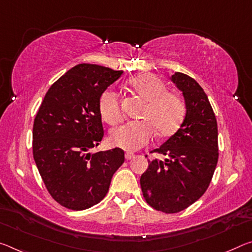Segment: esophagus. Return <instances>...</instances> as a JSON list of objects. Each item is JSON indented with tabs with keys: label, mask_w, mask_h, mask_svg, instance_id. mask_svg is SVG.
<instances>
[{
	"label": "esophagus",
	"mask_w": 252,
	"mask_h": 252,
	"mask_svg": "<svg viewBox=\"0 0 252 252\" xmlns=\"http://www.w3.org/2000/svg\"><path fill=\"white\" fill-rule=\"evenodd\" d=\"M134 157V154L133 153H130V151H127L126 153V160H130V159H132Z\"/></svg>",
	"instance_id": "esophagus-1"
}]
</instances>
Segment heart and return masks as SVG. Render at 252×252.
<instances>
[{
	"label": "heart",
	"mask_w": 252,
	"mask_h": 252,
	"mask_svg": "<svg viewBox=\"0 0 252 252\" xmlns=\"http://www.w3.org/2000/svg\"><path fill=\"white\" fill-rule=\"evenodd\" d=\"M131 91L145 103L140 121L127 122L115 129L111 140L115 146L133 151L146 146L154 137V130L159 137H166L177 129L185 115V103L175 92L167 91L161 79L151 74H141L129 81ZM102 119L110 126L122 121L121 98L114 91H105L99 97Z\"/></svg>",
	"instance_id": "1"
}]
</instances>
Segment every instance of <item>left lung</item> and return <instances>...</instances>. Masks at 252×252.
Wrapping results in <instances>:
<instances>
[{
  "instance_id": "obj_1",
  "label": "left lung",
  "mask_w": 252,
  "mask_h": 252,
  "mask_svg": "<svg viewBox=\"0 0 252 252\" xmlns=\"http://www.w3.org/2000/svg\"><path fill=\"white\" fill-rule=\"evenodd\" d=\"M171 81L182 91L185 119L176 133L151 151L166 160H149L140 178L146 202L167 214L187 209L205 193L219 159L218 123L205 92L186 74L177 71Z\"/></svg>"
}]
</instances>
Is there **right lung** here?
I'll return each mask as SVG.
<instances>
[{
    "mask_svg": "<svg viewBox=\"0 0 252 252\" xmlns=\"http://www.w3.org/2000/svg\"><path fill=\"white\" fill-rule=\"evenodd\" d=\"M122 73L76 65L50 86L35 115L33 159L48 193L66 209L82 211L101 202L125 162L121 148L90 153L104 135L99 97Z\"/></svg>",
    "mask_w": 252,
    "mask_h": 252,
    "instance_id": "1",
    "label": "right lung"
}]
</instances>
